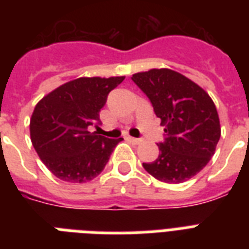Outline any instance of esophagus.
Masks as SVG:
<instances>
[{
  "mask_svg": "<svg viewBox=\"0 0 249 249\" xmlns=\"http://www.w3.org/2000/svg\"><path fill=\"white\" fill-rule=\"evenodd\" d=\"M126 140L133 144H140L142 142V140H140V138H133V137H126Z\"/></svg>",
  "mask_w": 249,
  "mask_h": 249,
  "instance_id": "1",
  "label": "esophagus"
}]
</instances>
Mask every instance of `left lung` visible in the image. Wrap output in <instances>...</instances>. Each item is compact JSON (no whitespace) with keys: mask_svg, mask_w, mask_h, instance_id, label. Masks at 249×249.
Instances as JSON below:
<instances>
[{"mask_svg":"<svg viewBox=\"0 0 249 249\" xmlns=\"http://www.w3.org/2000/svg\"><path fill=\"white\" fill-rule=\"evenodd\" d=\"M132 80L151 101L165 126L159 156L143 168L166 183H181L196 176L211 160L221 137L212 98L186 76L169 68L138 72Z\"/></svg>","mask_w":249,"mask_h":249,"instance_id":"obj_1","label":"left lung"}]
</instances>
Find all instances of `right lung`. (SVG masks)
<instances>
[{"label":"right lung","instance_id":"add662e5","mask_svg":"<svg viewBox=\"0 0 249 249\" xmlns=\"http://www.w3.org/2000/svg\"><path fill=\"white\" fill-rule=\"evenodd\" d=\"M124 76L80 77L45 95L33 109L29 132L37 155L56 178L91 181L105 169L123 138L109 140L88 130L99 121L107 95Z\"/></svg>","mask_w":249,"mask_h":249}]
</instances>
